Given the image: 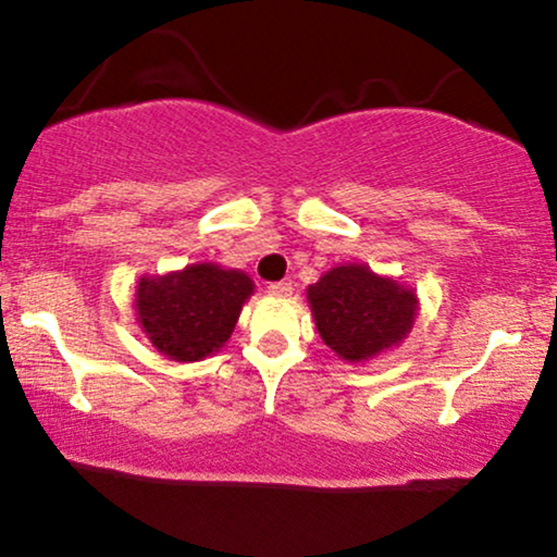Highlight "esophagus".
<instances>
[{"label":"esophagus","mask_w":557,"mask_h":557,"mask_svg":"<svg viewBox=\"0 0 557 557\" xmlns=\"http://www.w3.org/2000/svg\"><path fill=\"white\" fill-rule=\"evenodd\" d=\"M269 294L278 296V299H284V296L292 294V284H288V281H276V284L269 286Z\"/></svg>","instance_id":"34e87169"}]
</instances>
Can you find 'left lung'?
Wrapping results in <instances>:
<instances>
[{
    "mask_svg": "<svg viewBox=\"0 0 557 557\" xmlns=\"http://www.w3.org/2000/svg\"><path fill=\"white\" fill-rule=\"evenodd\" d=\"M307 296L324 345L349 362L398 345L418 309L413 292L355 263L326 271Z\"/></svg>",
    "mask_w": 557,
    "mask_h": 557,
    "instance_id": "8db88e82",
    "label": "left lung"
}]
</instances>
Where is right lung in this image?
I'll return each mask as SVG.
<instances>
[{
  "instance_id": "obj_1",
  "label": "right lung",
  "mask_w": 557,
  "mask_h": 557,
  "mask_svg": "<svg viewBox=\"0 0 557 557\" xmlns=\"http://www.w3.org/2000/svg\"><path fill=\"white\" fill-rule=\"evenodd\" d=\"M250 292L246 273L200 263L164 278H141L136 311L159 352L193 362L225 345Z\"/></svg>"
}]
</instances>
